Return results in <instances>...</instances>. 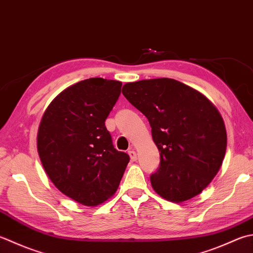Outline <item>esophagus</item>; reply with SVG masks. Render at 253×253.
<instances>
[{"instance_id":"1","label":"esophagus","mask_w":253,"mask_h":253,"mask_svg":"<svg viewBox=\"0 0 253 253\" xmlns=\"http://www.w3.org/2000/svg\"><path fill=\"white\" fill-rule=\"evenodd\" d=\"M128 155L130 156V159H131V161H136V160H137L136 151L133 150V149H129V151H128Z\"/></svg>"}]
</instances>
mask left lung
<instances>
[{
  "instance_id": "obj_1",
  "label": "left lung",
  "mask_w": 253,
  "mask_h": 253,
  "mask_svg": "<svg viewBox=\"0 0 253 253\" xmlns=\"http://www.w3.org/2000/svg\"><path fill=\"white\" fill-rule=\"evenodd\" d=\"M122 92L148 118L160 152V165L150 175L153 190L175 203L200 194L226 153V128L217 108L194 88L168 78L126 83Z\"/></svg>"
}]
</instances>
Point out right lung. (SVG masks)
<instances>
[{"instance_id":"right-lung-1","label":"right lung","mask_w":253,"mask_h":253,"mask_svg":"<svg viewBox=\"0 0 253 253\" xmlns=\"http://www.w3.org/2000/svg\"><path fill=\"white\" fill-rule=\"evenodd\" d=\"M122 82L91 78L62 91L39 125L37 149L57 189L86 206L105 202L118 189L129 162L114 148L105 121Z\"/></svg>"}]
</instances>
